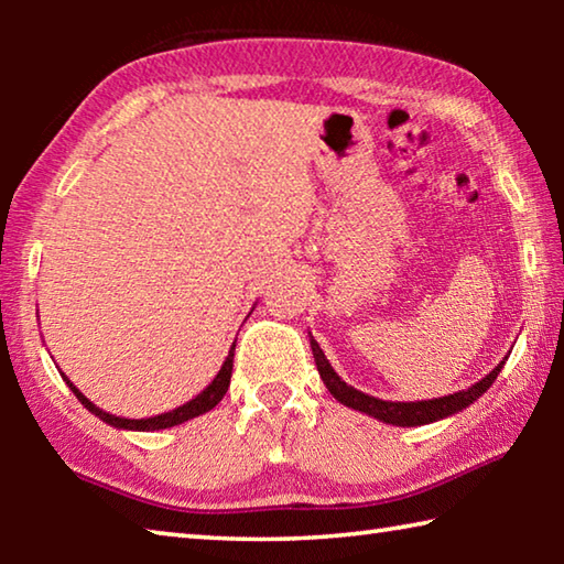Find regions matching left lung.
Segmentation results:
<instances>
[{"label": "left lung", "mask_w": 564, "mask_h": 564, "mask_svg": "<svg viewBox=\"0 0 564 564\" xmlns=\"http://www.w3.org/2000/svg\"><path fill=\"white\" fill-rule=\"evenodd\" d=\"M311 350H313V358H316V368L321 373V380L326 383V388L330 390V395L338 400V403L348 405L352 410H358V413H366L370 417L380 420V423H388V425H400V427H415V425H427V423H435V420H443V417H451L455 413H463V410L475 403L477 398H480L485 390H488L495 378L500 376V370L505 366V356L498 366H495L488 376L482 380H477L475 386L460 390V393H453V395H443V398H433V400H415V403H400V400H380L373 398L368 393H362V390H356L352 386H348L346 380H343L333 366L326 358V352L321 350L318 340H313L311 336Z\"/></svg>", "instance_id": "8db88e82"}]
</instances>
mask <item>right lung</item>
Listing matches in <instances>:
<instances>
[{
    "instance_id": "obj_1",
    "label": "right lung",
    "mask_w": 564,
    "mask_h": 564,
    "mask_svg": "<svg viewBox=\"0 0 564 564\" xmlns=\"http://www.w3.org/2000/svg\"><path fill=\"white\" fill-rule=\"evenodd\" d=\"M234 350H236V343L231 346V350H228V356L224 360L221 370H218L216 378L208 383L202 393H198L196 398H191L188 403L178 405L174 410H169V413H161V415H151V417H119V415H111L107 413V410H101L99 405H94L91 400L82 393L79 388H76L69 378H66L62 373V378L66 380V386H69L72 393L79 398V403L89 410V413L97 415L99 420H104V423L111 425V427H119V431H141V433H151V431H166V427H174V425H181L186 423V420L191 417H198L208 413V410H214L218 403H221V398L226 395L228 390V383H231V370H234Z\"/></svg>"
}]
</instances>
